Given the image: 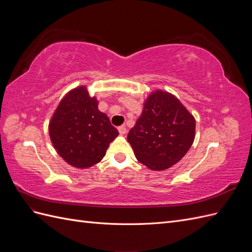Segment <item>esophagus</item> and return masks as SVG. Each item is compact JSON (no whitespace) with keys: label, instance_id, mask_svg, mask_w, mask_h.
<instances>
[{"label":"esophagus","instance_id":"1","mask_svg":"<svg viewBox=\"0 0 252 252\" xmlns=\"http://www.w3.org/2000/svg\"><path fill=\"white\" fill-rule=\"evenodd\" d=\"M119 132H120V134H122V135H123V134H125L126 132H127V129H126V127L123 125V126H120L119 128Z\"/></svg>","mask_w":252,"mask_h":252}]
</instances>
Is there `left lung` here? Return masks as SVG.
Returning <instances> with one entry per match:
<instances>
[{
    "label": "left lung",
    "instance_id": "obj_1",
    "mask_svg": "<svg viewBox=\"0 0 252 252\" xmlns=\"http://www.w3.org/2000/svg\"><path fill=\"white\" fill-rule=\"evenodd\" d=\"M195 120L178 97L156 90L144 103L127 140L138 161L151 170H165L184 157L194 141Z\"/></svg>",
    "mask_w": 252,
    "mask_h": 252
}]
</instances>
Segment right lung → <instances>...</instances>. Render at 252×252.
<instances>
[{
  "mask_svg": "<svg viewBox=\"0 0 252 252\" xmlns=\"http://www.w3.org/2000/svg\"><path fill=\"white\" fill-rule=\"evenodd\" d=\"M85 86L69 91L50 120L53 147L65 162L77 168H89L105 157L109 144L119 135L109 118L97 108Z\"/></svg>",
  "mask_w": 252,
  "mask_h": 252,
  "instance_id": "right-lung-1",
  "label": "right lung"
}]
</instances>
